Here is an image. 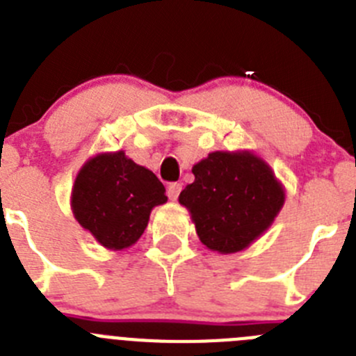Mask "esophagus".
I'll use <instances>...</instances> for the list:
<instances>
[{
	"label": "esophagus",
	"instance_id": "1",
	"mask_svg": "<svg viewBox=\"0 0 356 356\" xmlns=\"http://www.w3.org/2000/svg\"><path fill=\"white\" fill-rule=\"evenodd\" d=\"M180 191H181L180 184H169L168 185V197H169V200H171V201L178 200V196H180Z\"/></svg>",
	"mask_w": 356,
	"mask_h": 356
}]
</instances>
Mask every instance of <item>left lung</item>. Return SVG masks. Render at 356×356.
<instances>
[{"label":"left lung","mask_w":356,"mask_h":356,"mask_svg":"<svg viewBox=\"0 0 356 356\" xmlns=\"http://www.w3.org/2000/svg\"><path fill=\"white\" fill-rule=\"evenodd\" d=\"M194 181L180 193L196 234L209 250H246L284 207V185L251 151H213L193 168Z\"/></svg>","instance_id":"1"}]
</instances>
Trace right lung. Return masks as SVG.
Here are the masks:
<instances>
[{
    "label": "right lung",
    "instance_id": "right-lung-1",
    "mask_svg": "<svg viewBox=\"0 0 356 356\" xmlns=\"http://www.w3.org/2000/svg\"><path fill=\"white\" fill-rule=\"evenodd\" d=\"M165 201L162 181L124 151H115L83 163L72 185L71 209L102 246L121 251L139 241L153 207Z\"/></svg>",
    "mask_w": 356,
    "mask_h": 356
}]
</instances>
